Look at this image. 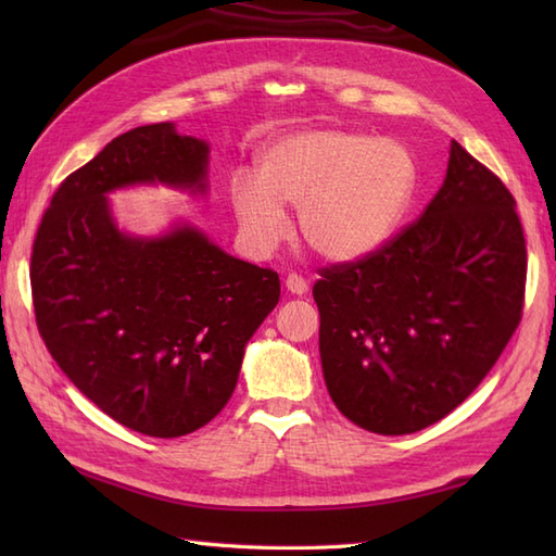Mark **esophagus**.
<instances>
[{
    "mask_svg": "<svg viewBox=\"0 0 556 556\" xmlns=\"http://www.w3.org/2000/svg\"><path fill=\"white\" fill-rule=\"evenodd\" d=\"M285 285H287V289H289L291 293H296V296H303V293L308 291V281H305L301 275H296V271H291Z\"/></svg>",
    "mask_w": 556,
    "mask_h": 556,
    "instance_id": "obj_1",
    "label": "esophagus"
}]
</instances>
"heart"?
I'll use <instances>...</instances> for the list:
<instances>
[{"instance_id":"1","label":"heart","mask_w":556,"mask_h":556,"mask_svg":"<svg viewBox=\"0 0 556 556\" xmlns=\"http://www.w3.org/2000/svg\"><path fill=\"white\" fill-rule=\"evenodd\" d=\"M416 160L396 140L341 128L279 138L257 162V184L233 176L231 205L257 248L287 231L281 207L299 210L301 241L325 260L351 263L392 239L416 191Z\"/></svg>"}]
</instances>
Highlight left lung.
<instances>
[{
	"mask_svg": "<svg viewBox=\"0 0 556 556\" xmlns=\"http://www.w3.org/2000/svg\"><path fill=\"white\" fill-rule=\"evenodd\" d=\"M509 188L452 140L446 179L380 251L317 269L327 392L358 428L410 434L473 394L523 315Z\"/></svg>",
	"mask_w": 556,
	"mask_h": 556,
	"instance_id": "8db88e82",
	"label": "left lung"
}]
</instances>
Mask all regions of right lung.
Instances as JSON below:
<instances>
[{
	"label": "right lung",
	"mask_w": 556,
	"mask_h": 556,
	"mask_svg": "<svg viewBox=\"0 0 556 556\" xmlns=\"http://www.w3.org/2000/svg\"><path fill=\"white\" fill-rule=\"evenodd\" d=\"M205 140L169 122L131 128L59 184L30 253L35 323L59 368L110 418L164 440L227 406L279 275L188 224L126 236L108 193L155 181L205 193Z\"/></svg>",
	"instance_id": "obj_1"
}]
</instances>
